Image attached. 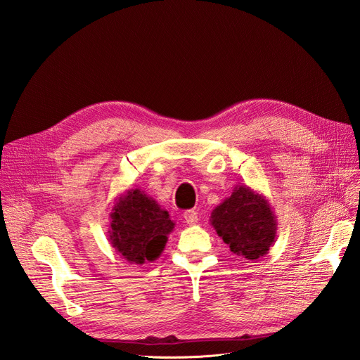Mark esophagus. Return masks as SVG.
I'll return each instance as SVG.
<instances>
[{"label": "esophagus", "mask_w": 360, "mask_h": 360, "mask_svg": "<svg viewBox=\"0 0 360 360\" xmlns=\"http://www.w3.org/2000/svg\"><path fill=\"white\" fill-rule=\"evenodd\" d=\"M183 217H184V221H186V224H189V225H195V224H198V221H200V216L195 210L184 212Z\"/></svg>", "instance_id": "esophagus-1"}]
</instances>
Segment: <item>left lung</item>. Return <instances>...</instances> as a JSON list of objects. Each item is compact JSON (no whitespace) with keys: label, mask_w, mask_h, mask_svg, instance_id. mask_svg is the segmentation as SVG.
<instances>
[{"label":"left lung","mask_w":360,"mask_h":360,"mask_svg":"<svg viewBox=\"0 0 360 360\" xmlns=\"http://www.w3.org/2000/svg\"><path fill=\"white\" fill-rule=\"evenodd\" d=\"M210 224L231 252L249 261L264 257L276 240L275 212L263 193L237 184L231 195L214 207Z\"/></svg>","instance_id":"obj_1"}]
</instances>
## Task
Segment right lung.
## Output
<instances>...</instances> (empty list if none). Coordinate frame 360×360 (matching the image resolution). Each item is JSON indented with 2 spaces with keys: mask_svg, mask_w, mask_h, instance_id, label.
<instances>
[{
  "mask_svg": "<svg viewBox=\"0 0 360 360\" xmlns=\"http://www.w3.org/2000/svg\"><path fill=\"white\" fill-rule=\"evenodd\" d=\"M110 217L108 238L130 264L158 259L176 226L169 213L139 188L117 197Z\"/></svg>",
  "mask_w": 360,
  "mask_h": 360,
  "instance_id": "1",
  "label": "right lung"
}]
</instances>
